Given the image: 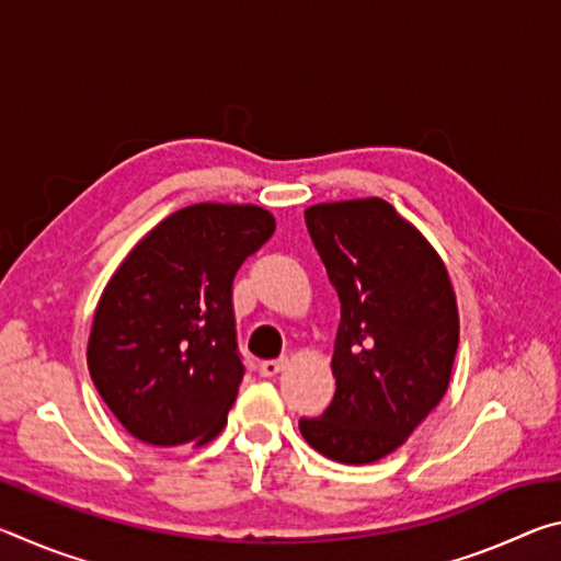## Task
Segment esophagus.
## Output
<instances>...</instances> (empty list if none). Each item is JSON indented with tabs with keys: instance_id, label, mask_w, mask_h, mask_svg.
I'll use <instances>...</instances> for the list:
<instances>
[{
	"instance_id": "esophagus-1",
	"label": "esophagus",
	"mask_w": 561,
	"mask_h": 561,
	"mask_svg": "<svg viewBox=\"0 0 561 561\" xmlns=\"http://www.w3.org/2000/svg\"><path fill=\"white\" fill-rule=\"evenodd\" d=\"M284 366H287V358H270V360H262V364H260V374L267 376V378H270V376H277Z\"/></svg>"
}]
</instances>
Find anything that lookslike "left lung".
<instances>
[{
    "label": "left lung",
    "mask_w": 561,
    "mask_h": 561,
    "mask_svg": "<svg viewBox=\"0 0 561 561\" xmlns=\"http://www.w3.org/2000/svg\"><path fill=\"white\" fill-rule=\"evenodd\" d=\"M304 220L341 324L334 401L299 431L327 458L366 465L403 445L448 391L458 304L443 260L381 197L314 205Z\"/></svg>",
    "instance_id": "obj_1"
}]
</instances>
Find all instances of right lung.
<instances>
[{"instance_id": "1", "label": "right lung", "mask_w": 561, "mask_h": 561, "mask_svg": "<svg viewBox=\"0 0 561 561\" xmlns=\"http://www.w3.org/2000/svg\"><path fill=\"white\" fill-rule=\"evenodd\" d=\"M274 232L254 205L203 203L165 217L103 289L89 371L133 438L213 440L242 383L232 282Z\"/></svg>"}]
</instances>
